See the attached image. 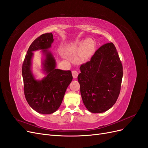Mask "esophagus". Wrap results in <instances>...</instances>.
<instances>
[{
    "instance_id": "34e87169",
    "label": "esophagus",
    "mask_w": 148,
    "mask_h": 148,
    "mask_svg": "<svg viewBox=\"0 0 148 148\" xmlns=\"http://www.w3.org/2000/svg\"><path fill=\"white\" fill-rule=\"evenodd\" d=\"M72 75H73V78H77V76L78 75V73L77 71H76V70L72 71Z\"/></svg>"
}]
</instances>
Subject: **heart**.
Returning <instances> with one entry per match:
<instances>
[{
    "label": "heart",
    "instance_id": "1",
    "mask_svg": "<svg viewBox=\"0 0 148 148\" xmlns=\"http://www.w3.org/2000/svg\"><path fill=\"white\" fill-rule=\"evenodd\" d=\"M95 48L94 42L90 38L86 39L85 41L81 42L73 48L74 51L80 53L81 59L84 60L89 59L92 54Z\"/></svg>",
    "mask_w": 148,
    "mask_h": 148
}]
</instances>
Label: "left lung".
Returning <instances> with one entry per match:
<instances>
[{"label":"left lung","instance_id":"1","mask_svg":"<svg viewBox=\"0 0 148 148\" xmlns=\"http://www.w3.org/2000/svg\"><path fill=\"white\" fill-rule=\"evenodd\" d=\"M79 69L78 81L86 108L93 113L110 109L118 98L123 76V65L114 44L101 46Z\"/></svg>","mask_w":148,"mask_h":148}]
</instances>
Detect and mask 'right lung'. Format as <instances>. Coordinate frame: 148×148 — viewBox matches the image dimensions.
<instances>
[{
  "mask_svg": "<svg viewBox=\"0 0 148 148\" xmlns=\"http://www.w3.org/2000/svg\"><path fill=\"white\" fill-rule=\"evenodd\" d=\"M53 42L52 33L42 34L35 39L27 50L22 67L25 97L34 110L43 114L58 110L73 79L70 70L56 69L55 58L49 50ZM39 50L44 56L42 71L46 75L42 80L36 79L32 70L33 52Z\"/></svg>",
  "mask_w": 148,
  "mask_h": 148,
  "instance_id": "obj_1",
  "label": "right lung"
}]
</instances>
